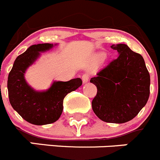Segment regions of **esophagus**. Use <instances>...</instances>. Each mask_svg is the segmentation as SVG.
Wrapping results in <instances>:
<instances>
[{"instance_id": "esophagus-1", "label": "esophagus", "mask_w": 160, "mask_h": 160, "mask_svg": "<svg viewBox=\"0 0 160 160\" xmlns=\"http://www.w3.org/2000/svg\"><path fill=\"white\" fill-rule=\"evenodd\" d=\"M89 79H90V74L88 72L83 73V76H82V80H83V83H87Z\"/></svg>"}]
</instances>
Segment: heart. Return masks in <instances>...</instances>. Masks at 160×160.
I'll return each instance as SVG.
<instances>
[{
	"label": "heart",
	"mask_w": 160,
	"mask_h": 160,
	"mask_svg": "<svg viewBox=\"0 0 160 160\" xmlns=\"http://www.w3.org/2000/svg\"><path fill=\"white\" fill-rule=\"evenodd\" d=\"M103 54H102V53H101V54H99V55H98V57H97L96 58V59H97V61H99V60H101L102 59V58H103Z\"/></svg>",
	"instance_id": "heart-1"
}]
</instances>
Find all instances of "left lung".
I'll use <instances>...</instances> for the list:
<instances>
[{"mask_svg": "<svg viewBox=\"0 0 160 160\" xmlns=\"http://www.w3.org/2000/svg\"><path fill=\"white\" fill-rule=\"evenodd\" d=\"M110 47L118 52V57L91 79L97 88L92 110L103 122L125 123L134 118L147 103L150 75L140 53L125 44Z\"/></svg>", "mask_w": 160, "mask_h": 160, "instance_id": "obj_1", "label": "left lung"}]
</instances>
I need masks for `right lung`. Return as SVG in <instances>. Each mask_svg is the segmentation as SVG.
Wrapping results in <instances>:
<instances>
[{
    "label": "right lung",
    "mask_w": 160,
    "mask_h": 160,
    "mask_svg": "<svg viewBox=\"0 0 160 160\" xmlns=\"http://www.w3.org/2000/svg\"><path fill=\"white\" fill-rule=\"evenodd\" d=\"M53 44L32 45L15 61L8 77L9 102L12 108L29 123L46 125L58 120L63 110L64 98L82 85L80 78L69 81L54 82L46 92L33 90L25 81L23 75L27 68L35 62L39 52L52 48Z\"/></svg>",
    "instance_id": "obj_1"
}]
</instances>
